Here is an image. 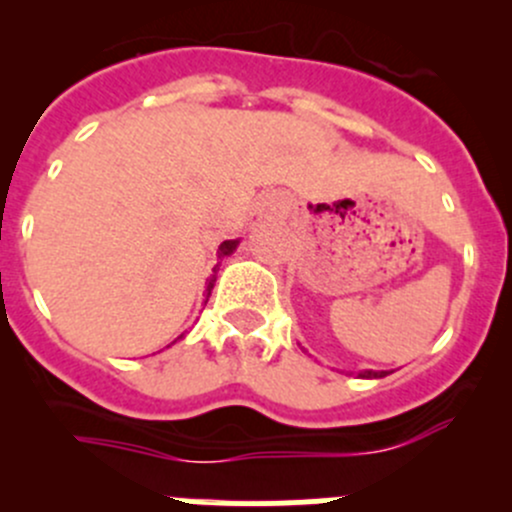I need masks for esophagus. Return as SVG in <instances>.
Here are the masks:
<instances>
[{
    "mask_svg": "<svg viewBox=\"0 0 512 512\" xmlns=\"http://www.w3.org/2000/svg\"><path fill=\"white\" fill-rule=\"evenodd\" d=\"M280 208V198H270L265 205H262V215H272Z\"/></svg>",
    "mask_w": 512,
    "mask_h": 512,
    "instance_id": "34e87169",
    "label": "esophagus"
}]
</instances>
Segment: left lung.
I'll return each instance as SVG.
<instances>
[{"instance_id": "left-lung-1", "label": "left lung", "mask_w": 512, "mask_h": 512, "mask_svg": "<svg viewBox=\"0 0 512 512\" xmlns=\"http://www.w3.org/2000/svg\"><path fill=\"white\" fill-rule=\"evenodd\" d=\"M361 376H364V379H379V376H386L384 371H361Z\"/></svg>"}]
</instances>
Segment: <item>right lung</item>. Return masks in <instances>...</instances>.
<instances>
[{
	"instance_id": "obj_1",
	"label": "right lung",
	"mask_w": 512,
	"mask_h": 512,
	"mask_svg": "<svg viewBox=\"0 0 512 512\" xmlns=\"http://www.w3.org/2000/svg\"><path fill=\"white\" fill-rule=\"evenodd\" d=\"M237 247V240H225L223 245L218 247V257H225V255H230L232 250H235ZM215 270H218V265H215ZM210 289H213V280L208 282V294H210Z\"/></svg>"
}]
</instances>
